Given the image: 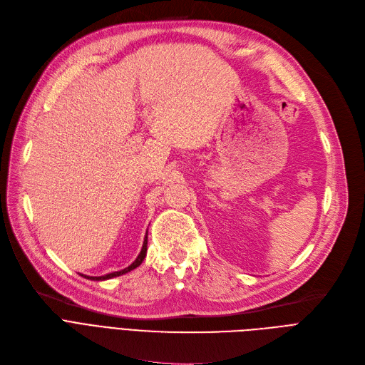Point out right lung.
Returning <instances> with one entry per match:
<instances>
[{"label": "right lung", "instance_id": "add662e5", "mask_svg": "<svg viewBox=\"0 0 365 365\" xmlns=\"http://www.w3.org/2000/svg\"><path fill=\"white\" fill-rule=\"evenodd\" d=\"M145 255H147V235H145V239H144V245H143V250H141L140 255L136 257V259H135V262H133V263H132L129 267H126V269H123V270H120V272H113V273H108V274H106V276H84V274H81V276L88 277V279H92V281H103V279H110V277H115V276H120V274H125V273H128V272H130V270L136 269L138 266H140V264L144 262Z\"/></svg>", "mask_w": 365, "mask_h": 365}]
</instances>
